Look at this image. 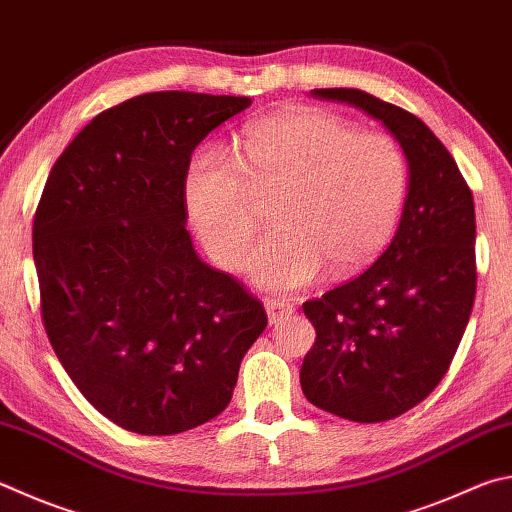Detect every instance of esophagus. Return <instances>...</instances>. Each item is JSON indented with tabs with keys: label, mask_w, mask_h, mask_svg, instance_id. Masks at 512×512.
<instances>
[{
	"label": "esophagus",
	"mask_w": 512,
	"mask_h": 512,
	"mask_svg": "<svg viewBox=\"0 0 512 512\" xmlns=\"http://www.w3.org/2000/svg\"><path fill=\"white\" fill-rule=\"evenodd\" d=\"M266 313L271 324H277L286 318H291L295 313V304L288 300H266Z\"/></svg>",
	"instance_id": "esophagus-1"
}]
</instances>
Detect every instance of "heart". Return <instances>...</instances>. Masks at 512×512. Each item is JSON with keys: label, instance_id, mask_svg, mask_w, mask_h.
Returning <instances> with one entry per match:
<instances>
[{"label": "heart", "instance_id": "obj_1", "mask_svg": "<svg viewBox=\"0 0 512 512\" xmlns=\"http://www.w3.org/2000/svg\"><path fill=\"white\" fill-rule=\"evenodd\" d=\"M241 159L217 145L190 156L183 199L219 266L237 268L257 230L256 197L277 194V230L250 250L246 271L268 291H297L329 268L347 277L387 248L410 190V165L392 136L360 132L331 111L288 107L250 123Z\"/></svg>", "mask_w": 512, "mask_h": 512}]
</instances>
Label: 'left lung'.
Returning a JSON list of instances; mask_svg holds the SVG:
<instances>
[{
    "label": "left lung",
    "mask_w": 512,
    "mask_h": 512,
    "mask_svg": "<svg viewBox=\"0 0 512 512\" xmlns=\"http://www.w3.org/2000/svg\"><path fill=\"white\" fill-rule=\"evenodd\" d=\"M311 96L380 120L410 165L392 244L356 280L302 306L315 327L300 369L309 403L349 421H389L432 394L468 327L477 291L475 201L421 118L360 89Z\"/></svg>",
    "instance_id": "left-lung-1"
}]
</instances>
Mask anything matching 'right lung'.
Masks as SVG:
<instances>
[{"label":"right lung","instance_id":"add662e5","mask_svg":"<svg viewBox=\"0 0 512 512\" xmlns=\"http://www.w3.org/2000/svg\"><path fill=\"white\" fill-rule=\"evenodd\" d=\"M244 96L156 91L98 114L46 179L33 219L42 322L82 396L123 430L167 436L226 410L268 318L201 262L183 179Z\"/></svg>","mask_w":512,"mask_h":512}]
</instances>
